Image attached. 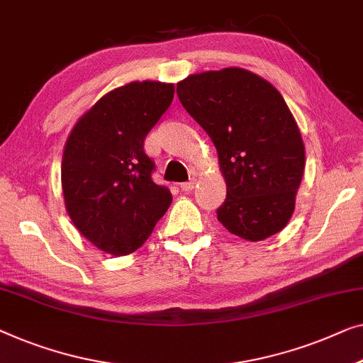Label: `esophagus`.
<instances>
[{
  "label": "esophagus",
  "instance_id": "obj_1",
  "mask_svg": "<svg viewBox=\"0 0 363 363\" xmlns=\"http://www.w3.org/2000/svg\"><path fill=\"white\" fill-rule=\"evenodd\" d=\"M180 188H182V191H191L193 188H194V180H190V182L182 183Z\"/></svg>",
  "mask_w": 363,
  "mask_h": 363
}]
</instances>
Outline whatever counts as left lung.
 Masks as SVG:
<instances>
[{"label": "left lung", "mask_w": 363, "mask_h": 363, "mask_svg": "<svg viewBox=\"0 0 363 363\" xmlns=\"http://www.w3.org/2000/svg\"><path fill=\"white\" fill-rule=\"evenodd\" d=\"M177 94L218 150L228 186L219 223L252 242L280 233L295 211L304 172L301 134L280 91L230 67L186 77Z\"/></svg>", "instance_id": "obj_1"}]
</instances>
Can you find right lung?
<instances>
[{"label": "right lung", "instance_id": "right-lung-1", "mask_svg": "<svg viewBox=\"0 0 363 363\" xmlns=\"http://www.w3.org/2000/svg\"><path fill=\"white\" fill-rule=\"evenodd\" d=\"M172 83L133 82L98 99L68 135L62 190L75 228L113 255L138 250L169 209V188L152 180L149 130L172 104Z\"/></svg>", "mask_w": 363, "mask_h": 363}]
</instances>
